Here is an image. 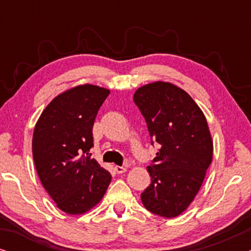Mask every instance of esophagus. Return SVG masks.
<instances>
[{
  "mask_svg": "<svg viewBox=\"0 0 251 251\" xmlns=\"http://www.w3.org/2000/svg\"><path fill=\"white\" fill-rule=\"evenodd\" d=\"M115 171L118 174H123V173H126V167H121V166H116L115 167Z\"/></svg>",
  "mask_w": 251,
  "mask_h": 251,
  "instance_id": "1",
  "label": "esophagus"
}]
</instances>
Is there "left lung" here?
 Listing matches in <instances>:
<instances>
[{
    "label": "left lung",
    "mask_w": 251,
    "mask_h": 251,
    "mask_svg": "<svg viewBox=\"0 0 251 251\" xmlns=\"http://www.w3.org/2000/svg\"><path fill=\"white\" fill-rule=\"evenodd\" d=\"M133 102L145 119L151 144L159 146L147 167L151 184L140 198L153 214L176 217L193 201L211 163L207 120L187 92L167 82L139 88Z\"/></svg>",
    "instance_id": "1"
}]
</instances>
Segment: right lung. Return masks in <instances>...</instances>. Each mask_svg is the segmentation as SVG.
Instances as JSON below:
<instances>
[{
  "label": "right lung",
  "mask_w": 251,
  "mask_h": 251,
  "mask_svg": "<svg viewBox=\"0 0 251 251\" xmlns=\"http://www.w3.org/2000/svg\"><path fill=\"white\" fill-rule=\"evenodd\" d=\"M109 90L84 84L58 96L33 133V159L41 183L70 215L88 211L104 197L112 176L91 157L92 126Z\"/></svg>",
  "instance_id": "1"
}]
</instances>
